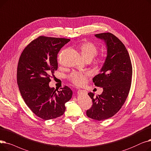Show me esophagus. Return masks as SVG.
<instances>
[{
	"label": "esophagus",
	"mask_w": 151,
	"mask_h": 151,
	"mask_svg": "<svg viewBox=\"0 0 151 151\" xmlns=\"http://www.w3.org/2000/svg\"><path fill=\"white\" fill-rule=\"evenodd\" d=\"M87 91L86 90H78L77 91V94L78 95H87Z\"/></svg>",
	"instance_id": "1"
}]
</instances>
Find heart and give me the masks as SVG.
I'll use <instances>...</instances> for the list:
<instances>
[{
  "label": "heart",
  "mask_w": 151,
  "mask_h": 151,
  "mask_svg": "<svg viewBox=\"0 0 151 151\" xmlns=\"http://www.w3.org/2000/svg\"><path fill=\"white\" fill-rule=\"evenodd\" d=\"M81 53L83 58V59L87 60H91L97 55L98 52V47L94 43L91 42H85L82 44L80 46ZM104 58L103 57H101L96 60V63L98 64H103ZM88 74L81 73L79 72H73L71 73L69 76V80L76 85L81 86L85 83Z\"/></svg>",
  "instance_id": "1"
}]
</instances>
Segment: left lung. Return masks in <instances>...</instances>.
I'll use <instances>...</instances> for the list:
<instances>
[{
	"instance_id": "8db88e82",
	"label": "left lung",
	"mask_w": 151,
	"mask_h": 151,
	"mask_svg": "<svg viewBox=\"0 0 151 151\" xmlns=\"http://www.w3.org/2000/svg\"><path fill=\"white\" fill-rule=\"evenodd\" d=\"M106 44L107 56L100 73L93 78V82L103 91L94 96L88 95L93 105L87 111V116L94 120H103L114 116L123 106L130 91L132 65L128 52L124 44L111 33L95 34Z\"/></svg>"
}]
</instances>
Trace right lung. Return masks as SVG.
Here are the masks:
<instances>
[{"label":"right lung","instance_id":"1","mask_svg":"<svg viewBox=\"0 0 151 151\" xmlns=\"http://www.w3.org/2000/svg\"><path fill=\"white\" fill-rule=\"evenodd\" d=\"M70 41L64 38L40 36L21 53L17 68V83L26 105L39 117L50 120L60 117L73 91L67 86L55 90L49 86L50 76L58 69L57 55Z\"/></svg>","mask_w":151,"mask_h":151}]
</instances>
